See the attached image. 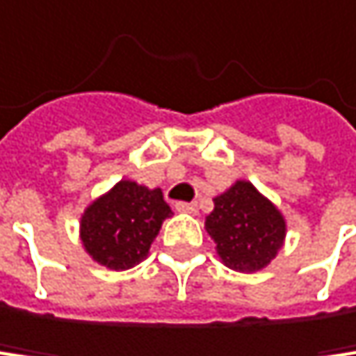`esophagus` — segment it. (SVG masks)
I'll use <instances>...</instances> for the list:
<instances>
[{"mask_svg": "<svg viewBox=\"0 0 356 356\" xmlns=\"http://www.w3.org/2000/svg\"><path fill=\"white\" fill-rule=\"evenodd\" d=\"M177 211H184V213H198V204L196 202H177Z\"/></svg>", "mask_w": 356, "mask_h": 356, "instance_id": "34e87169", "label": "esophagus"}]
</instances>
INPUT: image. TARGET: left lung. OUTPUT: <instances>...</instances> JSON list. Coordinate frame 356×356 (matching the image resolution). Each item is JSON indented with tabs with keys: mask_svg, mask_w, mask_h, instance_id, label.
I'll list each match as a JSON object with an SVG mask.
<instances>
[{
	"mask_svg": "<svg viewBox=\"0 0 356 356\" xmlns=\"http://www.w3.org/2000/svg\"><path fill=\"white\" fill-rule=\"evenodd\" d=\"M204 230L220 261L239 273H256L271 265L286 241V218L254 184L237 179L213 198Z\"/></svg>",
	"mask_w": 356,
	"mask_h": 356,
	"instance_id": "left-lung-1",
	"label": "left lung"
}]
</instances>
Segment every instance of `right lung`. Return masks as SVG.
Segmentation results:
<instances>
[{
  "label": "right lung",
  "instance_id": "right-lung-1",
  "mask_svg": "<svg viewBox=\"0 0 356 356\" xmlns=\"http://www.w3.org/2000/svg\"><path fill=\"white\" fill-rule=\"evenodd\" d=\"M170 216L160 188L149 190L121 179L85 207L79 237L91 261L111 271H126L149 256L162 222Z\"/></svg>",
  "mask_w": 356,
  "mask_h": 356
}]
</instances>
